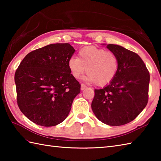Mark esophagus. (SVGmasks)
Instances as JSON below:
<instances>
[{"instance_id":"34e87169","label":"esophagus","mask_w":161,"mask_h":161,"mask_svg":"<svg viewBox=\"0 0 161 161\" xmlns=\"http://www.w3.org/2000/svg\"><path fill=\"white\" fill-rule=\"evenodd\" d=\"M85 88H86V86H85L84 84H81V91H83V90H84V89H85Z\"/></svg>"}]
</instances>
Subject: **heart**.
I'll list each match as a JSON object with an SVG mask.
<instances>
[{"label":"heart","instance_id":"1","mask_svg":"<svg viewBox=\"0 0 161 161\" xmlns=\"http://www.w3.org/2000/svg\"><path fill=\"white\" fill-rule=\"evenodd\" d=\"M68 67L75 79L80 78L86 69L87 74L84 80L102 86L111 82L115 77L119 68V59L114 53L88 46L79 50L78 58H70Z\"/></svg>","mask_w":161,"mask_h":161}]
</instances>
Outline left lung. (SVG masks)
I'll return each instance as SVG.
<instances>
[{
  "instance_id": "1",
  "label": "left lung",
  "mask_w": 161,
  "mask_h": 161,
  "mask_svg": "<svg viewBox=\"0 0 161 161\" xmlns=\"http://www.w3.org/2000/svg\"><path fill=\"white\" fill-rule=\"evenodd\" d=\"M107 47L118 58V71L111 82L95 90L91 108L104 124L124 125L133 120L147 104L149 73L136 53L115 44Z\"/></svg>"
}]
</instances>
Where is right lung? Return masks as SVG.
Masks as SVG:
<instances>
[{"instance_id":"right-lung-1","label":"right lung","mask_w":161,"mask_h":161,"mask_svg":"<svg viewBox=\"0 0 161 161\" xmlns=\"http://www.w3.org/2000/svg\"><path fill=\"white\" fill-rule=\"evenodd\" d=\"M75 51L69 43L50 44L28 53L17 68V104L35 124L55 126L69 114L81 87L68 67Z\"/></svg>"}]
</instances>
